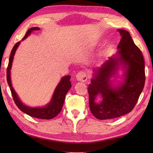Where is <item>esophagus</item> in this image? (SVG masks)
Masks as SVG:
<instances>
[{
    "mask_svg": "<svg viewBox=\"0 0 153 153\" xmlns=\"http://www.w3.org/2000/svg\"><path fill=\"white\" fill-rule=\"evenodd\" d=\"M76 79L78 82H85L87 79V75L85 71H80L76 75Z\"/></svg>",
    "mask_w": 153,
    "mask_h": 153,
    "instance_id": "esophagus-1",
    "label": "esophagus"
}]
</instances>
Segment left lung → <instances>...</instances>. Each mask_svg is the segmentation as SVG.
Returning <instances> with one entry per match:
<instances>
[{
	"mask_svg": "<svg viewBox=\"0 0 153 153\" xmlns=\"http://www.w3.org/2000/svg\"><path fill=\"white\" fill-rule=\"evenodd\" d=\"M122 38L118 51L101 66L94 68L88 87L90 110L99 120L112 119L130 112L134 108L145 85V62L140 49L129 32L118 30ZM120 66L124 70L123 81L116 84ZM101 95L102 100L96 101Z\"/></svg>",
	"mask_w": 153,
	"mask_h": 153,
	"instance_id": "left-lung-1",
	"label": "left lung"
}]
</instances>
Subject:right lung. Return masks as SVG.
<instances>
[{"label":"right lung","instance_id":"right-lung-1","mask_svg":"<svg viewBox=\"0 0 153 153\" xmlns=\"http://www.w3.org/2000/svg\"><path fill=\"white\" fill-rule=\"evenodd\" d=\"M39 30L40 28H39L37 27L30 28V30L27 31L26 34L25 35L24 37L22 39V41H24L25 39H26L29 35H30V34L33 31H37ZM20 43V41L18 42L12 48L10 53V56L7 71H6V73H7V74H6L7 82L10 89L13 99H14L16 105L18 107V108L23 112L27 114L29 116L39 119L50 120L53 118L54 117H56L61 111L64 102L65 96H66V93L71 87V82L70 80L71 78V76H66L62 77L60 82L58 83L56 87L55 88L53 97H52L50 102L45 106L31 107L24 105V104L21 101V100L19 99L17 93H16L15 90L13 88L10 77V70L12 68L13 60H14V54Z\"/></svg>","mask_w":153,"mask_h":153}]
</instances>
